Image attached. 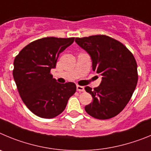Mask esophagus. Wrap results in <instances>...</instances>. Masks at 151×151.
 I'll return each mask as SVG.
<instances>
[{
    "mask_svg": "<svg viewBox=\"0 0 151 151\" xmlns=\"http://www.w3.org/2000/svg\"><path fill=\"white\" fill-rule=\"evenodd\" d=\"M77 90L79 91V92H83L84 91V87L82 86H77Z\"/></svg>",
    "mask_w": 151,
    "mask_h": 151,
    "instance_id": "esophagus-1",
    "label": "esophagus"
}]
</instances>
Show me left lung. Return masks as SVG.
Segmentation results:
<instances>
[{
	"label": "left lung",
	"mask_w": 151,
	"mask_h": 151,
	"mask_svg": "<svg viewBox=\"0 0 151 151\" xmlns=\"http://www.w3.org/2000/svg\"><path fill=\"white\" fill-rule=\"evenodd\" d=\"M75 42L90 55L92 70L101 76L98 87H85L93 99L85 111L99 119L116 116L128 104L136 87L135 58L123 43L106 35L77 37Z\"/></svg>",
	"instance_id": "1"
}]
</instances>
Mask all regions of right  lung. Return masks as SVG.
<instances>
[{"mask_svg":"<svg viewBox=\"0 0 151 151\" xmlns=\"http://www.w3.org/2000/svg\"><path fill=\"white\" fill-rule=\"evenodd\" d=\"M74 37H49L30 43L15 58L13 75L23 102L33 114L51 119L62 113L75 83H59L50 74L59 54L71 45Z\"/></svg>","mask_w":151,"mask_h":151,"instance_id":"obj_1","label":"right lung"}]
</instances>
